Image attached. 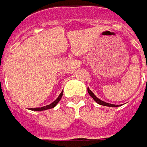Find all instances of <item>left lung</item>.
Segmentation results:
<instances>
[{"label": "left lung", "mask_w": 147, "mask_h": 147, "mask_svg": "<svg viewBox=\"0 0 147 147\" xmlns=\"http://www.w3.org/2000/svg\"><path fill=\"white\" fill-rule=\"evenodd\" d=\"M87 91H88V93L92 97V99H94V101L96 102L97 103H99L100 105H103V106H107V107H112V108H115V107H119L120 105H116V104H112V103H106V102H104L103 100H101V99H99V98H97L96 96H95V94L89 89V87H87Z\"/></svg>", "instance_id": "left-lung-1"}]
</instances>
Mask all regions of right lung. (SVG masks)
Instances as JSON below:
<instances>
[{
    "mask_svg": "<svg viewBox=\"0 0 147 147\" xmlns=\"http://www.w3.org/2000/svg\"><path fill=\"white\" fill-rule=\"evenodd\" d=\"M62 95H63V91H61V93L59 94V96L57 97V99H56L54 102H53L52 103H50L49 105H47V106H44V107H41V108H30L31 111H37V112H39V111H44V110H47V109H50V108H53L54 107L57 106V104L59 103V101L61 99Z\"/></svg>",
    "mask_w": 147,
    "mask_h": 147,
    "instance_id": "add662e5",
    "label": "right lung"
}]
</instances>
